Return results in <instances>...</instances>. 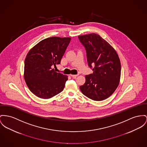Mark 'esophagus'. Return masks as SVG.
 <instances>
[{"label": "esophagus", "mask_w": 147, "mask_h": 147, "mask_svg": "<svg viewBox=\"0 0 147 147\" xmlns=\"http://www.w3.org/2000/svg\"><path fill=\"white\" fill-rule=\"evenodd\" d=\"M78 76V75H71V76L72 78H76V77H77Z\"/></svg>", "instance_id": "obj_1"}]
</instances>
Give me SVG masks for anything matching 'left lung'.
Masks as SVG:
<instances>
[{"label": "left lung", "instance_id": "obj_1", "mask_svg": "<svg viewBox=\"0 0 147 147\" xmlns=\"http://www.w3.org/2000/svg\"><path fill=\"white\" fill-rule=\"evenodd\" d=\"M86 51L88 66L93 73L85 76V84L80 86L82 93L95 101L111 96L119 84L121 63L114 49L96 33L78 36Z\"/></svg>", "mask_w": 147, "mask_h": 147}]
</instances>
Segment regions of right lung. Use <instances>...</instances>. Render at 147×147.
I'll return each instance as SVG.
<instances>
[{
    "label": "right lung",
    "instance_id": "right-lung-1",
    "mask_svg": "<svg viewBox=\"0 0 147 147\" xmlns=\"http://www.w3.org/2000/svg\"><path fill=\"white\" fill-rule=\"evenodd\" d=\"M70 37H52L40 41L30 49L24 61V78L30 91L46 99L61 92L68 76L52 67L60 64Z\"/></svg>",
    "mask_w": 147,
    "mask_h": 147
}]
</instances>
